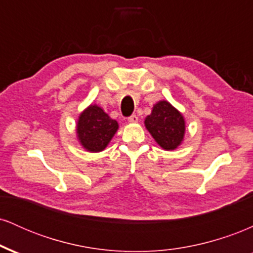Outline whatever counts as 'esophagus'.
I'll list each match as a JSON object with an SVG mask.
<instances>
[{"label": "esophagus", "instance_id": "obj_1", "mask_svg": "<svg viewBox=\"0 0 253 253\" xmlns=\"http://www.w3.org/2000/svg\"><path fill=\"white\" fill-rule=\"evenodd\" d=\"M139 121V118L136 115H132V117L128 118V123L130 124H136Z\"/></svg>", "mask_w": 253, "mask_h": 253}]
</instances>
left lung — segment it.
<instances>
[{"mask_svg": "<svg viewBox=\"0 0 253 253\" xmlns=\"http://www.w3.org/2000/svg\"><path fill=\"white\" fill-rule=\"evenodd\" d=\"M144 125L156 143L165 151L176 150L184 140L185 119L167 100L153 104L152 112L145 118Z\"/></svg>", "mask_w": 253, "mask_h": 253, "instance_id": "obj_1", "label": "left lung"}]
</instances>
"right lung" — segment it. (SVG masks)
<instances>
[{"label": "right lung", "instance_id": "add662e5", "mask_svg": "<svg viewBox=\"0 0 253 253\" xmlns=\"http://www.w3.org/2000/svg\"><path fill=\"white\" fill-rule=\"evenodd\" d=\"M118 129V121L110 118L96 103L89 104L81 112L76 123L78 143L86 152L91 153L106 149Z\"/></svg>", "mask_w": 253, "mask_h": 253}]
</instances>
